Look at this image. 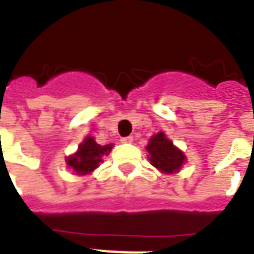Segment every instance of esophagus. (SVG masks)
Wrapping results in <instances>:
<instances>
[{"label": "esophagus", "mask_w": 254, "mask_h": 254, "mask_svg": "<svg viewBox=\"0 0 254 254\" xmlns=\"http://www.w3.org/2000/svg\"><path fill=\"white\" fill-rule=\"evenodd\" d=\"M121 142H123V143H131V142H133V137H131V135H129V137H124V138H121Z\"/></svg>", "instance_id": "34e87169"}]
</instances>
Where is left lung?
I'll return each mask as SVG.
<instances>
[{
  "label": "left lung",
  "instance_id": "1",
  "mask_svg": "<svg viewBox=\"0 0 254 254\" xmlns=\"http://www.w3.org/2000/svg\"><path fill=\"white\" fill-rule=\"evenodd\" d=\"M147 158L157 170L163 174H177L186 163L185 153L167 138L165 131H158L150 137L146 145Z\"/></svg>",
  "mask_w": 254,
  "mask_h": 254
}]
</instances>
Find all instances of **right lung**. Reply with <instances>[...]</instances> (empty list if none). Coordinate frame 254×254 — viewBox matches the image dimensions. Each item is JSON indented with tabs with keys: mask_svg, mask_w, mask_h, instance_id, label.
<instances>
[{
	"mask_svg": "<svg viewBox=\"0 0 254 254\" xmlns=\"http://www.w3.org/2000/svg\"><path fill=\"white\" fill-rule=\"evenodd\" d=\"M113 146V143H108L104 146L99 145L92 135H87L79 145L77 150L65 158L67 167L72 170L75 175H88L99 167L100 163L103 162L104 155L109 154Z\"/></svg>",
	"mask_w": 254,
	"mask_h": 254,
	"instance_id": "obj_1",
	"label": "right lung"
}]
</instances>
